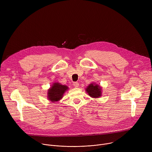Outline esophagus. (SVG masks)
Instances as JSON below:
<instances>
[{
  "label": "esophagus",
  "mask_w": 152,
  "mask_h": 152,
  "mask_svg": "<svg viewBox=\"0 0 152 152\" xmlns=\"http://www.w3.org/2000/svg\"><path fill=\"white\" fill-rule=\"evenodd\" d=\"M73 85H74V86H75V88H77L78 86H79V83H78V82H73Z\"/></svg>",
  "instance_id": "34e87169"
}]
</instances>
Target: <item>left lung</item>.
<instances>
[{"mask_svg":"<svg viewBox=\"0 0 152 152\" xmlns=\"http://www.w3.org/2000/svg\"><path fill=\"white\" fill-rule=\"evenodd\" d=\"M86 91L93 98H98L102 96V88L100 85L94 83H90L86 88Z\"/></svg>","mask_w":152,"mask_h":152,"instance_id":"1","label":"left lung"}]
</instances>
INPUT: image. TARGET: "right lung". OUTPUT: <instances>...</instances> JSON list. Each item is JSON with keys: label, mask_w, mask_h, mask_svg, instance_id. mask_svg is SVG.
Segmentation results:
<instances>
[{"label": "right lung", "mask_w": 152, "mask_h": 152, "mask_svg": "<svg viewBox=\"0 0 152 152\" xmlns=\"http://www.w3.org/2000/svg\"><path fill=\"white\" fill-rule=\"evenodd\" d=\"M67 90H69L67 86L55 82L48 90V98L52 102H56L62 98L64 94Z\"/></svg>", "instance_id": "add662e5"}]
</instances>
